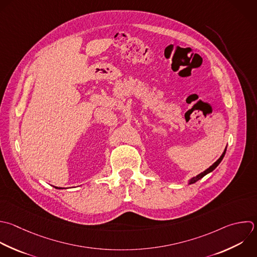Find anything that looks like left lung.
<instances>
[{"mask_svg":"<svg viewBox=\"0 0 257 257\" xmlns=\"http://www.w3.org/2000/svg\"><path fill=\"white\" fill-rule=\"evenodd\" d=\"M225 153H226V148H225V150H224V152H223V154L221 155V157L212 165V166H210L208 169H206L204 172H202L201 174H199V175H197L196 177H193V178H191L190 180H188V184L189 185H191V184H194V183H196L197 181H199L200 179H202L204 176H206L207 174H209V173H211L212 171H214L217 167H218V165L221 163V161L223 160V158H224V156H225Z\"/></svg>","mask_w":257,"mask_h":257,"instance_id":"obj_1","label":"left lung"}]
</instances>
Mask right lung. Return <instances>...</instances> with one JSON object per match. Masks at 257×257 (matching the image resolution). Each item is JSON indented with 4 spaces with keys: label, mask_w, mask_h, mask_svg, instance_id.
Returning <instances> with one entry per match:
<instances>
[{
    "label": "right lung",
    "mask_w": 257,
    "mask_h": 257,
    "mask_svg": "<svg viewBox=\"0 0 257 257\" xmlns=\"http://www.w3.org/2000/svg\"><path fill=\"white\" fill-rule=\"evenodd\" d=\"M56 189H63V188H59V187H55Z\"/></svg>",
    "instance_id": "obj_1"
}]
</instances>
